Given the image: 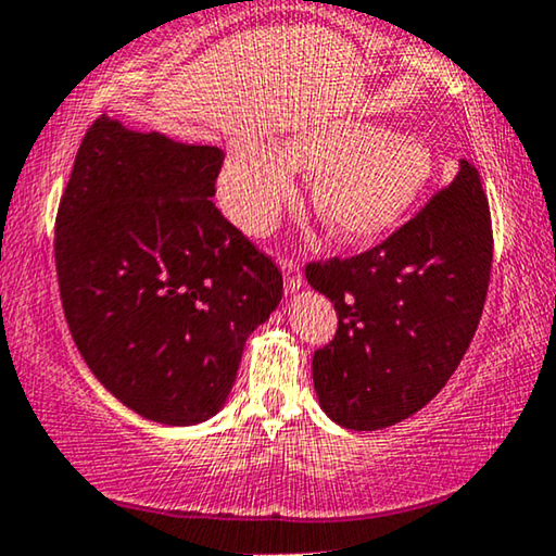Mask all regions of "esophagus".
<instances>
[{
    "instance_id": "esophagus-1",
    "label": "esophagus",
    "mask_w": 556,
    "mask_h": 556,
    "mask_svg": "<svg viewBox=\"0 0 556 556\" xmlns=\"http://www.w3.org/2000/svg\"><path fill=\"white\" fill-rule=\"evenodd\" d=\"M281 271H285L287 292H296V289H300L302 281H304L300 262L292 260V256H285V260H281Z\"/></svg>"
}]
</instances>
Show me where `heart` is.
<instances>
[{
	"mask_svg": "<svg viewBox=\"0 0 556 556\" xmlns=\"http://www.w3.org/2000/svg\"><path fill=\"white\" fill-rule=\"evenodd\" d=\"M300 170L317 174L315 208L325 229L348 244L386 237L416 206L433 176L424 140L372 123H327L285 148L241 140L222 170V203L241 229L264 233L294 199Z\"/></svg>",
	"mask_w": 556,
	"mask_h": 556,
	"instance_id": "b5f03b06",
	"label": "heart"
}]
</instances>
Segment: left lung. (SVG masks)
Masks as SVG:
<instances>
[{
    "mask_svg": "<svg viewBox=\"0 0 556 556\" xmlns=\"http://www.w3.org/2000/svg\"><path fill=\"white\" fill-rule=\"evenodd\" d=\"M494 233L479 170L456 178L386 241L304 267L338 330L312 357L327 416L353 431L401 424L464 359L489 292Z\"/></svg>",
    "mask_w": 556,
    "mask_h": 556,
    "instance_id": "1",
    "label": "left lung"
}]
</instances>
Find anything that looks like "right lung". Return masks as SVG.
<instances>
[{
	"mask_svg": "<svg viewBox=\"0 0 556 556\" xmlns=\"http://www.w3.org/2000/svg\"><path fill=\"white\" fill-rule=\"evenodd\" d=\"M224 163L100 115L54 218L70 334L92 375L138 416L191 426L237 380L244 342L281 300V271L211 197Z\"/></svg>",
	"mask_w": 556,
	"mask_h": 556,
	"instance_id": "1",
	"label": "right lung"
}]
</instances>
